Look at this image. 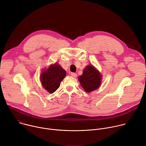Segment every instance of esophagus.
I'll list each match as a JSON object with an SVG mask.
<instances>
[{"mask_svg": "<svg viewBox=\"0 0 146 146\" xmlns=\"http://www.w3.org/2000/svg\"><path fill=\"white\" fill-rule=\"evenodd\" d=\"M70 76L73 77H77V74L74 73H70Z\"/></svg>", "mask_w": 146, "mask_h": 146, "instance_id": "obj_1", "label": "esophagus"}]
</instances>
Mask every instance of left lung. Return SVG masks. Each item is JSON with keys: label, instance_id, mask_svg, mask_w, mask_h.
Masks as SVG:
<instances>
[{"label": "left lung", "instance_id": "left-lung-1", "mask_svg": "<svg viewBox=\"0 0 146 146\" xmlns=\"http://www.w3.org/2000/svg\"><path fill=\"white\" fill-rule=\"evenodd\" d=\"M78 80L81 87L87 92L98 89L101 84L102 76L99 72L92 65L87 66L80 76Z\"/></svg>", "mask_w": 146, "mask_h": 146}]
</instances>
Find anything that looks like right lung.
I'll return each mask as SVG.
<instances>
[{
	"mask_svg": "<svg viewBox=\"0 0 146 146\" xmlns=\"http://www.w3.org/2000/svg\"><path fill=\"white\" fill-rule=\"evenodd\" d=\"M66 71L58 63L51 65L40 75V80L44 88L49 93H54L60 86V82L66 76Z\"/></svg>",
	"mask_w": 146,
	"mask_h": 146,
	"instance_id": "add662e5",
	"label": "right lung"
}]
</instances>
